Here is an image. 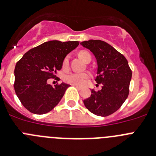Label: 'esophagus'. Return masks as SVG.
Masks as SVG:
<instances>
[{
  "label": "esophagus",
  "instance_id": "1",
  "mask_svg": "<svg viewBox=\"0 0 156 156\" xmlns=\"http://www.w3.org/2000/svg\"><path fill=\"white\" fill-rule=\"evenodd\" d=\"M74 85V86H75V87H76V88H78V89H81V87H80V86H78V85Z\"/></svg>",
  "mask_w": 156,
  "mask_h": 156
}]
</instances>
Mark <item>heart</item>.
Instances as JSON below:
<instances>
[{"instance_id": "b5f03b06", "label": "heart", "mask_w": 156, "mask_h": 156, "mask_svg": "<svg viewBox=\"0 0 156 156\" xmlns=\"http://www.w3.org/2000/svg\"><path fill=\"white\" fill-rule=\"evenodd\" d=\"M78 56L83 61H86L88 57H91L90 54L85 50H81L78 53ZM69 67V56H66L62 61L63 70H67ZM91 77L90 73L87 72H71L64 76V81L70 85H75L78 86H83L86 84L88 79Z\"/></svg>"}]
</instances>
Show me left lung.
I'll return each mask as SVG.
<instances>
[{
  "mask_svg": "<svg viewBox=\"0 0 156 156\" xmlns=\"http://www.w3.org/2000/svg\"><path fill=\"white\" fill-rule=\"evenodd\" d=\"M81 44L92 51L97 61L95 81L102 89H93L84 100L85 107L93 114L106 116L118 110L129 95L131 69L127 59L112 46L102 40H88Z\"/></svg>",
  "mask_w": 156,
  "mask_h": 156,
  "instance_id": "8db88e82",
  "label": "left lung"
}]
</instances>
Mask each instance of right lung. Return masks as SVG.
<instances>
[{"instance_id": "1", "label": "right lung", "mask_w": 156, "mask_h": 156, "mask_svg": "<svg viewBox=\"0 0 156 156\" xmlns=\"http://www.w3.org/2000/svg\"><path fill=\"white\" fill-rule=\"evenodd\" d=\"M79 45L78 41L52 40L31 49L16 63L15 68V93L24 107L35 114L51 111L70 86L65 83H47L62 68L67 54Z\"/></svg>"}]
</instances>
